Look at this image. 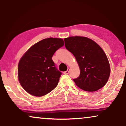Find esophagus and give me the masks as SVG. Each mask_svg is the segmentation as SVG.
Masks as SVG:
<instances>
[{
    "instance_id": "esophagus-1",
    "label": "esophagus",
    "mask_w": 126,
    "mask_h": 126,
    "mask_svg": "<svg viewBox=\"0 0 126 126\" xmlns=\"http://www.w3.org/2000/svg\"><path fill=\"white\" fill-rule=\"evenodd\" d=\"M69 72H70V69H68L66 71L64 72V74H67L69 73Z\"/></svg>"
}]
</instances>
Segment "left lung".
I'll return each mask as SVG.
<instances>
[{
    "instance_id": "8db88e82",
    "label": "left lung",
    "mask_w": 126,
    "mask_h": 126,
    "mask_svg": "<svg viewBox=\"0 0 126 126\" xmlns=\"http://www.w3.org/2000/svg\"><path fill=\"white\" fill-rule=\"evenodd\" d=\"M64 40L66 49L73 53L79 67V76L73 79L77 86L88 92L103 88L110 73V63L103 49L85 37H70Z\"/></svg>"
}]
</instances>
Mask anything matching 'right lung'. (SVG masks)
<instances>
[{
	"mask_svg": "<svg viewBox=\"0 0 126 126\" xmlns=\"http://www.w3.org/2000/svg\"><path fill=\"white\" fill-rule=\"evenodd\" d=\"M63 46L62 38H45L32 46L21 58L18 80L30 94L43 96L57 86L62 73L55 67L52 57Z\"/></svg>",
	"mask_w": 126,
	"mask_h": 126,
	"instance_id": "obj_1",
	"label": "right lung"
}]
</instances>
